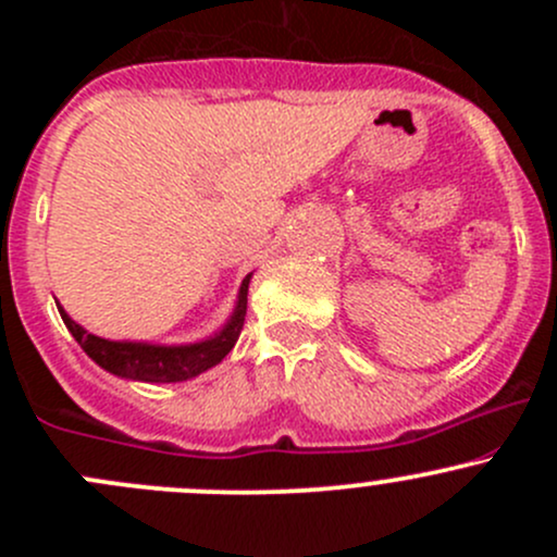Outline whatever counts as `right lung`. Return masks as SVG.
Segmentation results:
<instances>
[{
  "instance_id": "add662e5",
  "label": "right lung",
  "mask_w": 557,
  "mask_h": 557,
  "mask_svg": "<svg viewBox=\"0 0 557 557\" xmlns=\"http://www.w3.org/2000/svg\"><path fill=\"white\" fill-rule=\"evenodd\" d=\"M252 272L247 274L239 285L237 305L234 312L228 314L226 323L215 331L212 336L199 342H188V345H153V342H128V339H104V336L91 334L83 329L81 323L66 314L61 305L59 314L70 334L75 336L77 345L83 347L94 363L104 369V372L115 374L123 380H137V383H183V380L199 377L207 369L218 367L223 358L228 356L239 339V331L245 325L247 312V285H250Z\"/></svg>"
}]
</instances>
